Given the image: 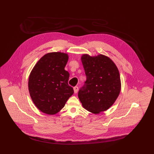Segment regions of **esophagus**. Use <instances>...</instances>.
<instances>
[{
	"label": "esophagus",
	"mask_w": 154,
	"mask_h": 154,
	"mask_svg": "<svg viewBox=\"0 0 154 154\" xmlns=\"http://www.w3.org/2000/svg\"><path fill=\"white\" fill-rule=\"evenodd\" d=\"M74 92H75V93H78V86H75L74 87Z\"/></svg>",
	"instance_id": "obj_1"
}]
</instances>
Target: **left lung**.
<instances>
[{
    "mask_svg": "<svg viewBox=\"0 0 154 154\" xmlns=\"http://www.w3.org/2000/svg\"><path fill=\"white\" fill-rule=\"evenodd\" d=\"M81 60L86 76L78 98L84 108L98 114L113 105L121 90L120 73L110 58L99 54L82 55Z\"/></svg>",
    "mask_w": 154,
    "mask_h": 154,
    "instance_id": "1",
    "label": "left lung"
}]
</instances>
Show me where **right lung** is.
Masks as SVG:
<instances>
[{"instance_id":"obj_1","label":"right lung","mask_w":154,"mask_h":154,"mask_svg":"<svg viewBox=\"0 0 154 154\" xmlns=\"http://www.w3.org/2000/svg\"><path fill=\"white\" fill-rule=\"evenodd\" d=\"M68 54L49 53L35 64L29 77L28 87L33 103L48 115L59 112L74 93L68 82L69 72L64 69Z\"/></svg>"}]
</instances>
